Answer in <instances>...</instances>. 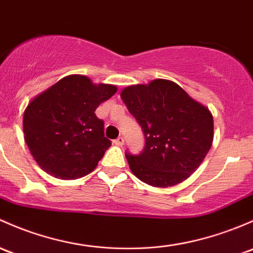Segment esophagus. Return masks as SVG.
I'll use <instances>...</instances> for the list:
<instances>
[{
	"instance_id": "1",
	"label": "esophagus",
	"mask_w": 253,
	"mask_h": 253,
	"mask_svg": "<svg viewBox=\"0 0 253 253\" xmlns=\"http://www.w3.org/2000/svg\"><path fill=\"white\" fill-rule=\"evenodd\" d=\"M114 144L118 145V147H122L125 144V138L124 137H119L118 139L114 140Z\"/></svg>"
}]
</instances>
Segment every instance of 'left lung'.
<instances>
[{"label": "left lung", "instance_id": "obj_1", "mask_svg": "<svg viewBox=\"0 0 253 253\" xmlns=\"http://www.w3.org/2000/svg\"><path fill=\"white\" fill-rule=\"evenodd\" d=\"M121 98L145 135L139 155L126 154L132 173L158 188L173 187L189 178L213 142L209 108L164 79L126 87Z\"/></svg>", "mask_w": 253, "mask_h": 253}]
</instances>
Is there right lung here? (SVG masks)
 <instances>
[{
    "instance_id": "1",
    "label": "right lung",
    "mask_w": 253,
    "mask_h": 253,
    "mask_svg": "<svg viewBox=\"0 0 253 253\" xmlns=\"http://www.w3.org/2000/svg\"><path fill=\"white\" fill-rule=\"evenodd\" d=\"M116 91L114 84L69 75L29 103L23 118L24 139L44 172L78 179L97 167L111 142L94 111Z\"/></svg>"
}]
</instances>
